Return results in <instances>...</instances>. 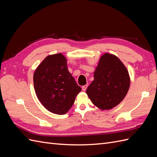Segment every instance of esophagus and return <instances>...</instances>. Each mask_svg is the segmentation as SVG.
<instances>
[{
  "instance_id": "obj_1",
  "label": "esophagus",
  "mask_w": 157,
  "mask_h": 157,
  "mask_svg": "<svg viewBox=\"0 0 157 157\" xmlns=\"http://www.w3.org/2000/svg\"><path fill=\"white\" fill-rule=\"evenodd\" d=\"M87 87H88V84L84 85V86H83L82 87V90H83V91H86V89H87Z\"/></svg>"
}]
</instances>
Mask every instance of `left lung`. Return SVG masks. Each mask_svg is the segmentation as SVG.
Returning a JSON list of instances; mask_svg holds the SVG:
<instances>
[{"instance_id":"obj_1","label":"left lung","mask_w":157,"mask_h":157,"mask_svg":"<svg viewBox=\"0 0 157 157\" xmlns=\"http://www.w3.org/2000/svg\"><path fill=\"white\" fill-rule=\"evenodd\" d=\"M94 80L86 90L94 105L103 110L117 106L128 93L130 85L128 71L115 55L104 53L94 73Z\"/></svg>"}]
</instances>
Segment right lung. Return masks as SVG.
Returning <instances> with one entry per match:
<instances>
[{
  "label": "right lung",
  "mask_w": 157,
  "mask_h": 157,
  "mask_svg": "<svg viewBox=\"0 0 157 157\" xmlns=\"http://www.w3.org/2000/svg\"><path fill=\"white\" fill-rule=\"evenodd\" d=\"M33 83L42 105L57 115L67 113L82 90L69 73L67 58L61 53L46 57L35 71Z\"/></svg>",
  "instance_id": "1"
}]
</instances>
